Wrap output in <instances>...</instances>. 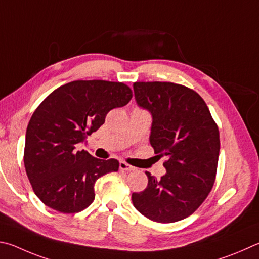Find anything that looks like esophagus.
Instances as JSON below:
<instances>
[{
    "instance_id": "esophagus-1",
    "label": "esophagus",
    "mask_w": 259,
    "mask_h": 259,
    "mask_svg": "<svg viewBox=\"0 0 259 259\" xmlns=\"http://www.w3.org/2000/svg\"><path fill=\"white\" fill-rule=\"evenodd\" d=\"M119 167H120V170H122V171H128V172L135 171V167H134V166H131L130 164L125 163V162H123V161H121V162L119 163Z\"/></svg>"
}]
</instances>
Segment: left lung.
<instances>
[{"label":"left lung","instance_id":"obj_1","mask_svg":"<svg viewBox=\"0 0 259 259\" xmlns=\"http://www.w3.org/2000/svg\"><path fill=\"white\" fill-rule=\"evenodd\" d=\"M137 104L153 117L149 142L166 156V173L131 196L134 206L158 223L188 218L213 188L220 153V133L205 101L195 91L173 82H135Z\"/></svg>","mask_w":259,"mask_h":259}]
</instances>
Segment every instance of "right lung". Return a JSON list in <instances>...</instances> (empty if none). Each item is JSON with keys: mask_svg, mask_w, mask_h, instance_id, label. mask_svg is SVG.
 <instances>
[{"mask_svg": "<svg viewBox=\"0 0 259 259\" xmlns=\"http://www.w3.org/2000/svg\"><path fill=\"white\" fill-rule=\"evenodd\" d=\"M123 82L76 80L55 89L28 123L23 162L36 196L61 213H78L93 203L98 178L119 170L114 158L100 159L77 145L105 122L112 109L128 104Z\"/></svg>", "mask_w": 259, "mask_h": 259, "instance_id": "obj_1", "label": "right lung"}]
</instances>
